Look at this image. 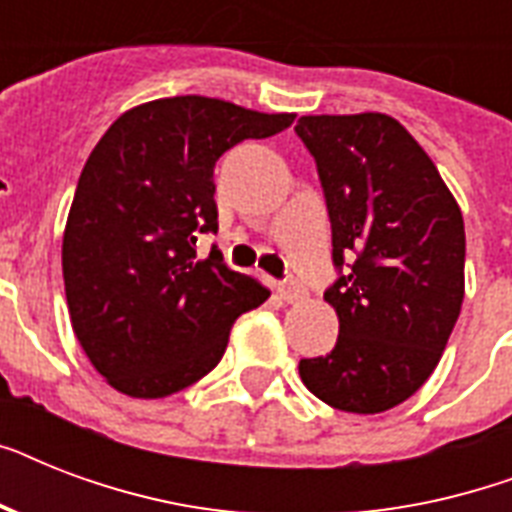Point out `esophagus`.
I'll return each instance as SVG.
<instances>
[{"label":"esophagus","instance_id":"34e87169","mask_svg":"<svg viewBox=\"0 0 512 512\" xmlns=\"http://www.w3.org/2000/svg\"><path fill=\"white\" fill-rule=\"evenodd\" d=\"M279 297L284 300V303H297V300H303V289H300V284H295V281H287V284H279Z\"/></svg>","mask_w":512,"mask_h":512}]
</instances>
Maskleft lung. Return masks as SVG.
<instances>
[{
  "label": "left lung",
  "mask_w": 512,
  "mask_h": 512,
  "mask_svg": "<svg viewBox=\"0 0 512 512\" xmlns=\"http://www.w3.org/2000/svg\"><path fill=\"white\" fill-rule=\"evenodd\" d=\"M295 132L319 167L340 271L324 292L337 345L303 358L300 377L340 412H388L433 374L460 316V204L393 116H300Z\"/></svg>",
  "instance_id": "1"
}]
</instances>
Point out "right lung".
I'll return each instance as SVG.
<instances>
[{
    "label": "right lung",
    "mask_w": 512,
    "mask_h": 512,
    "mask_svg": "<svg viewBox=\"0 0 512 512\" xmlns=\"http://www.w3.org/2000/svg\"><path fill=\"white\" fill-rule=\"evenodd\" d=\"M292 122L180 95L124 111L92 148L63 233V281L76 340L111 388H188L223 358L233 321L271 297L217 249L196 260V236L217 231V159Z\"/></svg>",
    "instance_id": "add662e5"
}]
</instances>
